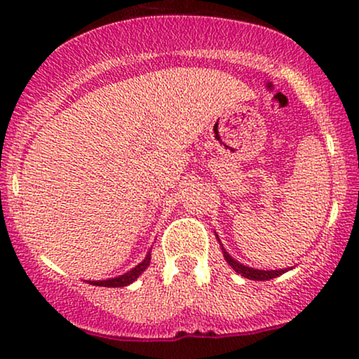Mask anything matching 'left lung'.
Masks as SVG:
<instances>
[{
    "label": "left lung",
    "mask_w": 359,
    "mask_h": 359,
    "mask_svg": "<svg viewBox=\"0 0 359 359\" xmlns=\"http://www.w3.org/2000/svg\"><path fill=\"white\" fill-rule=\"evenodd\" d=\"M222 253H224L225 262H227L230 266L233 268V271H237L238 274H242V276L247 278V279H253V281H268V279L278 278L279 274L286 273L287 269H289V268L287 269H269V271H266V269H255V268L245 266V264L238 263L237 259H233L227 252H225L224 247H222Z\"/></svg>",
    "instance_id": "obj_1"
}]
</instances>
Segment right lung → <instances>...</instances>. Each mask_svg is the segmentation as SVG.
I'll use <instances>...</instances> for the list:
<instances>
[{"instance_id":"obj_1","label":"right lung","mask_w":359,"mask_h":359,"mask_svg":"<svg viewBox=\"0 0 359 359\" xmlns=\"http://www.w3.org/2000/svg\"><path fill=\"white\" fill-rule=\"evenodd\" d=\"M149 264H150V252L145 257L144 262L137 264L135 268H132L130 271L121 274V276L111 278V279H104V281H88V283L93 284V286H102V287H124V286H129V284L134 283L135 279L139 278L140 274L145 271Z\"/></svg>"}]
</instances>
